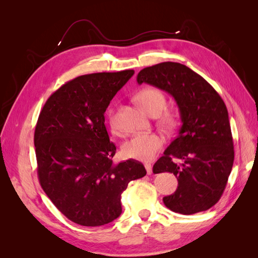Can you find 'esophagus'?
Listing matches in <instances>:
<instances>
[{
    "label": "esophagus",
    "mask_w": 258,
    "mask_h": 258,
    "mask_svg": "<svg viewBox=\"0 0 258 258\" xmlns=\"http://www.w3.org/2000/svg\"><path fill=\"white\" fill-rule=\"evenodd\" d=\"M145 169H146V172L148 175H151L153 173V167L151 163H145Z\"/></svg>",
    "instance_id": "esophagus-1"
}]
</instances>
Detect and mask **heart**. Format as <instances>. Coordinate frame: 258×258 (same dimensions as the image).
Returning <instances> with one entry per match:
<instances>
[{
  "instance_id": "b5f03b06",
  "label": "heart",
  "mask_w": 258,
  "mask_h": 258,
  "mask_svg": "<svg viewBox=\"0 0 258 258\" xmlns=\"http://www.w3.org/2000/svg\"><path fill=\"white\" fill-rule=\"evenodd\" d=\"M139 102L144 110L150 114H161L167 106V98L161 90L157 88H145L137 96ZM107 121L112 132L118 134L119 126L117 121L115 108H110L107 112ZM163 145V138L156 134L135 135L122 144L121 151L124 157L147 161L151 160Z\"/></svg>"
}]
</instances>
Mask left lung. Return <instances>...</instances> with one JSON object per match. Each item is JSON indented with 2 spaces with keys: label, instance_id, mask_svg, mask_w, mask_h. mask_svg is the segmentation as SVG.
I'll return each instance as SVG.
<instances>
[{
  "label": "left lung",
  "instance_id": "1",
  "mask_svg": "<svg viewBox=\"0 0 258 258\" xmlns=\"http://www.w3.org/2000/svg\"><path fill=\"white\" fill-rule=\"evenodd\" d=\"M137 81L170 93L181 115L178 135L153 167L154 173L170 172L177 178L176 190L163 197V204L185 215L209 210L222 197L235 158L223 99L204 77L177 62L145 68Z\"/></svg>",
  "mask_w": 258,
  "mask_h": 258
}]
</instances>
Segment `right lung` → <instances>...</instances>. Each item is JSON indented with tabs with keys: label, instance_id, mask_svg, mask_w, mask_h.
<instances>
[{
	"label": "right lung",
	"instance_id": "1",
	"mask_svg": "<svg viewBox=\"0 0 258 258\" xmlns=\"http://www.w3.org/2000/svg\"><path fill=\"white\" fill-rule=\"evenodd\" d=\"M134 70L76 77L54 91L34 132L37 175L43 190L70 221L102 226L121 214V194L146 170L134 159L113 163L104 113Z\"/></svg>",
	"mask_w": 258,
	"mask_h": 258
}]
</instances>
